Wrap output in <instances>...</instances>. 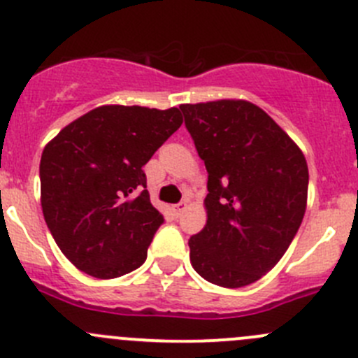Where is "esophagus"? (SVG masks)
Masks as SVG:
<instances>
[{
	"instance_id": "1",
	"label": "esophagus",
	"mask_w": 358,
	"mask_h": 358,
	"mask_svg": "<svg viewBox=\"0 0 358 358\" xmlns=\"http://www.w3.org/2000/svg\"><path fill=\"white\" fill-rule=\"evenodd\" d=\"M185 208H187V201H182V203H178V204H175V206H173V213L178 217V215H182L183 211H185Z\"/></svg>"
}]
</instances>
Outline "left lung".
Segmentation results:
<instances>
[{"label": "left lung", "mask_w": 358, "mask_h": 358, "mask_svg": "<svg viewBox=\"0 0 358 358\" xmlns=\"http://www.w3.org/2000/svg\"><path fill=\"white\" fill-rule=\"evenodd\" d=\"M208 171V220L189 239L206 282L239 289L278 264L308 201V164L292 138L245 99L180 105Z\"/></svg>", "instance_id": "1"}]
</instances>
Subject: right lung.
Returning a JSON list of instances; mask_svg holds the SVG:
<instances>
[{"mask_svg": "<svg viewBox=\"0 0 358 358\" xmlns=\"http://www.w3.org/2000/svg\"><path fill=\"white\" fill-rule=\"evenodd\" d=\"M182 122L178 108L105 105L43 148L45 222L80 271L110 280L145 262L164 218L150 203L143 166Z\"/></svg>", "mask_w": 358, "mask_h": 358, "instance_id": "1", "label": "right lung"}]
</instances>
